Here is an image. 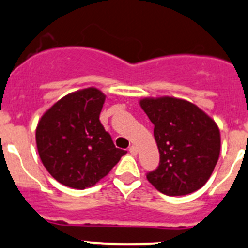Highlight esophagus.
<instances>
[{
    "mask_svg": "<svg viewBox=\"0 0 248 248\" xmlns=\"http://www.w3.org/2000/svg\"><path fill=\"white\" fill-rule=\"evenodd\" d=\"M129 152H131V155H133V156H137V154H138V147L132 145V146L129 147Z\"/></svg>",
    "mask_w": 248,
    "mask_h": 248,
    "instance_id": "34e87169",
    "label": "esophagus"
}]
</instances>
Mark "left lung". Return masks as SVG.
Returning <instances> with one entry per match:
<instances>
[{
	"label": "left lung",
	"mask_w": 248,
	"mask_h": 248,
	"mask_svg": "<svg viewBox=\"0 0 248 248\" xmlns=\"http://www.w3.org/2000/svg\"><path fill=\"white\" fill-rule=\"evenodd\" d=\"M154 124L159 166L147 172L150 184L170 197L202 188L211 176L221 150L216 122L196 104L175 97L140 99Z\"/></svg>",
	"instance_id": "left-lung-1"
}]
</instances>
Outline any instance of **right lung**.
Instances as JSON below:
<instances>
[{"label": "right lung", "mask_w": 248, "mask_h": 248, "mask_svg": "<svg viewBox=\"0 0 248 248\" xmlns=\"http://www.w3.org/2000/svg\"><path fill=\"white\" fill-rule=\"evenodd\" d=\"M106 94L96 87L67 94L47 109L36 128L39 157L60 184L85 189L103 179L127 151L115 147L99 121Z\"/></svg>", "instance_id": "obj_1"}]
</instances>
